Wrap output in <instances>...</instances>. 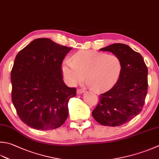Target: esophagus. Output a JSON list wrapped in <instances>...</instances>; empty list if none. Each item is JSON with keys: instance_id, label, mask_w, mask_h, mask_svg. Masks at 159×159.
I'll list each match as a JSON object with an SVG mask.
<instances>
[{"instance_id": "1", "label": "esophagus", "mask_w": 159, "mask_h": 159, "mask_svg": "<svg viewBox=\"0 0 159 159\" xmlns=\"http://www.w3.org/2000/svg\"><path fill=\"white\" fill-rule=\"evenodd\" d=\"M84 92H84L83 90H82V89H77V91H76L77 94H81Z\"/></svg>"}]
</instances>
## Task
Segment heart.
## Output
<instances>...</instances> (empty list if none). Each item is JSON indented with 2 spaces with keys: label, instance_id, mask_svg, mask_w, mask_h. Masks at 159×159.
I'll return each instance as SVG.
<instances>
[{
  "label": "heart",
  "instance_id": "b5f03b06",
  "mask_svg": "<svg viewBox=\"0 0 159 159\" xmlns=\"http://www.w3.org/2000/svg\"><path fill=\"white\" fill-rule=\"evenodd\" d=\"M122 62L114 54L94 50H80L72 57V61L65 60L61 65L62 74L69 85L87 81L96 92L111 89L119 80L122 71Z\"/></svg>",
  "mask_w": 159,
  "mask_h": 159
}]
</instances>
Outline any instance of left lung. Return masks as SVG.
Instances as JSON below:
<instances>
[{
    "label": "left lung",
    "instance_id": "left-lung-1",
    "mask_svg": "<svg viewBox=\"0 0 159 159\" xmlns=\"http://www.w3.org/2000/svg\"><path fill=\"white\" fill-rule=\"evenodd\" d=\"M100 50L119 57L123 67L113 88L101 94L92 116L102 125L119 126L142 110L148 92V67L142 56L127 45L114 43Z\"/></svg>",
    "mask_w": 159,
    "mask_h": 159
}]
</instances>
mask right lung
<instances>
[{"label":"right lung","mask_w":159,"mask_h":159,"mask_svg":"<svg viewBox=\"0 0 159 159\" xmlns=\"http://www.w3.org/2000/svg\"><path fill=\"white\" fill-rule=\"evenodd\" d=\"M71 48L46 38L34 40L18 53L11 71V99L18 116L38 130L58 128L76 94L63 80L61 64Z\"/></svg>","instance_id":"obj_1"}]
</instances>
